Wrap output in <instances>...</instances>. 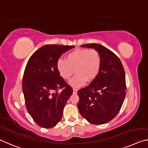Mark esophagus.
Returning a JSON list of instances; mask_svg holds the SVG:
<instances>
[{"instance_id": "1", "label": "esophagus", "mask_w": 148, "mask_h": 148, "mask_svg": "<svg viewBox=\"0 0 148 148\" xmlns=\"http://www.w3.org/2000/svg\"><path fill=\"white\" fill-rule=\"evenodd\" d=\"M77 91H78V90L76 88H73V93L74 94H76Z\"/></svg>"}]
</instances>
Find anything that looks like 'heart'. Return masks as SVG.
<instances>
[{"label": "heart", "instance_id": "1", "mask_svg": "<svg viewBox=\"0 0 148 148\" xmlns=\"http://www.w3.org/2000/svg\"><path fill=\"white\" fill-rule=\"evenodd\" d=\"M101 66V57L95 49H78L69 53L66 60L59 58L56 67L60 76L69 79L75 72L76 74L69 84L74 88H80L97 78Z\"/></svg>", "mask_w": 148, "mask_h": 148}]
</instances>
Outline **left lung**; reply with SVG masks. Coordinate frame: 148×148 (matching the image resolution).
Returning a JSON list of instances; mask_svg holds the SVG:
<instances>
[{
  "mask_svg": "<svg viewBox=\"0 0 148 148\" xmlns=\"http://www.w3.org/2000/svg\"><path fill=\"white\" fill-rule=\"evenodd\" d=\"M99 53L101 66L99 74L88 86L78 91L79 113L89 123L103 125L119 113L126 95L125 72L117 56L97 43L86 44Z\"/></svg>",
  "mask_w": 148,
  "mask_h": 148,
  "instance_id": "1",
  "label": "left lung"
}]
</instances>
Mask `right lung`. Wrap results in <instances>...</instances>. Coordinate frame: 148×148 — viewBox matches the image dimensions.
I'll use <instances>...</instances> for the list:
<instances>
[{"label": "right lung", "instance_id": "add662e5", "mask_svg": "<svg viewBox=\"0 0 148 148\" xmlns=\"http://www.w3.org/2000/svg\"><path fill=\"white\" fill-rule=\"evenodd\" d=\"M74 46L46 45L29 58L22 80L25 106L41 127L51 128L61 120L63 109L73 90L66 83L56 64L63 53ZM63 88L61 92L58 90Z\"/></svg>", "mask_w": 148, "mask_h": 148}]
</instances>
